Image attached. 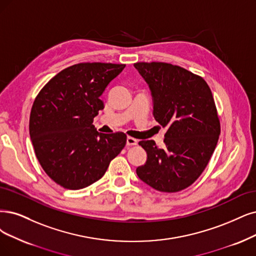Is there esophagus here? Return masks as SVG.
I'll return each instance as SVG.
<instances>
[{"label": "esophagus", "instance_id": "1", "mask_svg": "<svg viewBox=\"0 0 256 256\" xmlns=\"http://www.w3.org/2000/svg\"><path fill=\"white\" fill-rule=\"evenodd\" d=\"M137 144H138L137 139H135L133 137H130V136L126 138V144L128 146H136Z\"/></svg>", "mask_w": 256, "mask_h": 256}]
</instances>
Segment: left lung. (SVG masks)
<instances>
[{
	"label": "left lung",
	"instance_id": "obj_1",
	"mask_svg": "<svg viewBox=\"0 0 256 256\" xmlns=\"http://www.w3.org/2000/svg\"><path fill=\"white\" fill-rule=\"evenodd\" d=\"M134 66L152 92L155 120L168 128L162 148L154 140L140 141L148 158L136 173L157 191L179 192L202 175L220 138L212 92L204 78L180 66L164 62Z\"/></svg>",
	"mask_w": 256,
	"mask_h": 256
}]
</instances>
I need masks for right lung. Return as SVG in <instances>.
Masks as SVG:
<instances>
[{"instance_id": "1", "label": "right lung", "mask_w": 256, "mask_h": 256, "mask_svg": "<svg viewBox=\"0 0 256 256\" xmlns=\"http://www.w3.org/2000/svg\"><path fill=\"white\" fill-rule=\"evenodd\" d=\"M124 64L79 63L45 84L32 104L30 135L45 173L68 190L86 188L104 175L126 144L122 132L98 133L94 118L101 94Z\"/></svg>"}]
</instances>
